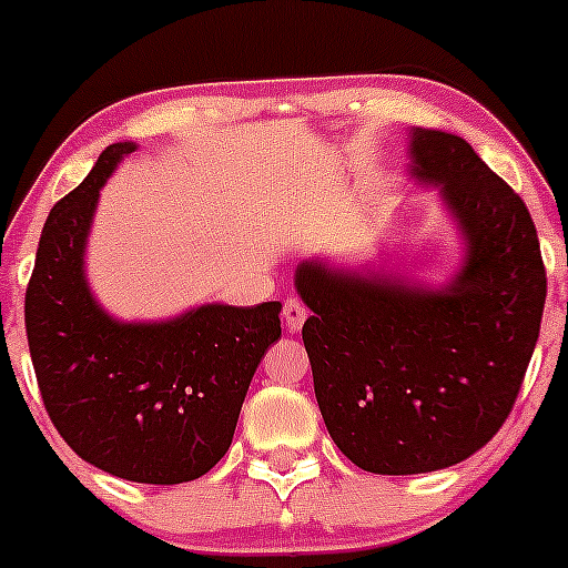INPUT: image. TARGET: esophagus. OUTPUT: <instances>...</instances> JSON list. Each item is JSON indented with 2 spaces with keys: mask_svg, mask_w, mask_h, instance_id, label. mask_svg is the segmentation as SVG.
<instances>
[{
  "mask_svg": "<svg viewBox=\"0 0 568 568\" xmlns=\"http://www.w3.org/2000/svg\"><path fill=\"white\" fill-rule=\"evenodd\" d=\"M283 321L288 326V332H300L302 324L307 321V307L300 300H285L283 305Z\"/></svg>",
  "mask_w": 568,
  "mask_h": 568,
  "instance_id": "1",
  "label": "esophagus"
}]
</instances>
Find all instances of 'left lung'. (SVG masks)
Wrapping results in <instances>:
<instances>
[{
    "instance_id": "left-lung-1",
    "label": "left lung",
    "mask_w": 568,
    "mask_h": 568,
    "mask_svg": "<svg viewBox=\"0 0 568 568\" xmlns=\"http://www.w3.org/2000/svg\"><path fill=\"white\" fill-rule=\"evenodd\" d=\"M409 173L437 189L462 263L426 285L311 257L294 285L326 432L376 475L454 467L506 423L541 326L547 274L528 205L467 140L409 129Z\"/></svg>"
}]
</instances>
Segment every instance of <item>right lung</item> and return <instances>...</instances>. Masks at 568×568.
<instances>
[{"label": "right lung", "instance_id": "right-lung-1", "mask_svg": "<svg viewBox=\"0 0 568 568\" xmlns=\"http://www.w3.org/2000/svg\"><path fill=\"white\" fill-rule=\"evenodd\" d=\"M136 142H114L51 209L24 300L27 341L51 423L93 467L134 484H183L227 454L244 395L280 337V302L189 307L120 321L88 283L101 189Z\"/></svg>", "mask_w": 568, "mask_h": 568}]
</instances>
